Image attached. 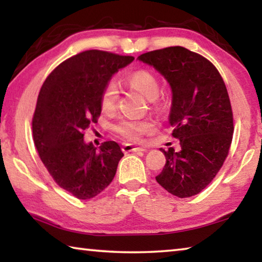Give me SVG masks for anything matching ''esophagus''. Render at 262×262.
Here are the masks:
<instances>
[{"label": "esophagus", "instance_id": "1", "mask_svg": "<svg viewBox=\"0 0 262 262\" xmlns=\"http://www.w3.org/2000/svg\"><path fill=\"white\" fill-rule=\"evenodd\" d=\"M122 151L124 154L127 152H138V151H146V148H142V147H136L134 144H130V143H126L122 146Z\"/></svg>", "mask_w": 262, "mask_h": 262}]
</instances>
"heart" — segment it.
I'll list each match as a JSON object with an SVG mask.
<instances>
[{
  "label": "heart",
  "instance_id": "heart-1",
  "mask_svg": "<svg viewBox=\"0 0 262 262\" xmlns=\"http://www.w3.org/2000/svg\"><path fill=\"white\" fill-rule=\"evenodd\" d=\"M126 80L132 89L140 92L152 102L159 97L161 85L157 77L147 70L128 74ZM119 102V90L113 80L107 82L100 95V105L105 112H113ZM155 124L150 119H122L116 123L115 132L129 141H140L143 135L154 130Z\"/></svg>",
  "mask_w": 262,
  "mask_h": 262
}]
</instances>
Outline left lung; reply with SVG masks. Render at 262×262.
Wrapping results in <instances>:
<instances>
[{"label":"left lung","instance_id":"1","mask_svg":"<svg viewBox=\"0 0 262 262\" xmlns=\"http://www.w3.org/2000/svg\"><path fill=\"white\" fill-rule=\"evenodd\" d=\"M139 59L163 74L172 90L170 124L181 150L161 149L165 165L156 181L173 196L204 190L230 151L233 112L221 73L205 57L182 47L154 50Z\"/></svg>","mask_w":262,"mask_h":262}]
</instances>
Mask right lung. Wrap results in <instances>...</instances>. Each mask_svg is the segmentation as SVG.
<instances>
[{
  "label": "right lung",
  "instance_id": "obj_1",
  "mask_svg": "<svg viewBox=\"0 0 262 262\" xmlns=\"http://www.w3.org/2000/svg\"><path fill=\"white\" fill-rule=\"evenodd\" d=\"M133 60V56L87 50L58 65L39 91L32 118L35 147L53 181L79 199L105 190L123 156L114 141L97 149L85 143L84 135L100 116L103 87Z\"/></svg>",
  "mask_w": 262,
  "mask_h": 262
}]
</instances>
